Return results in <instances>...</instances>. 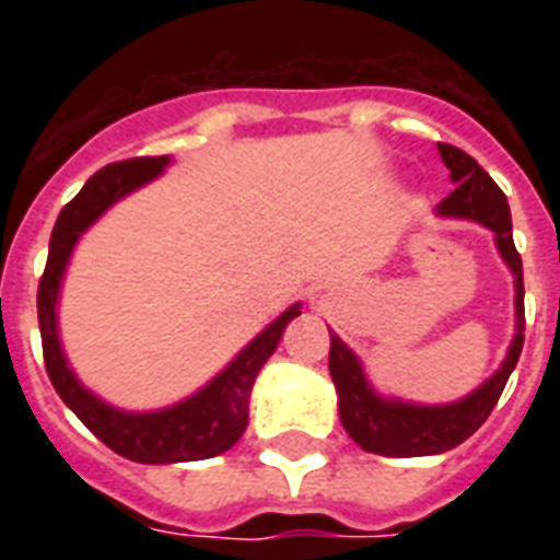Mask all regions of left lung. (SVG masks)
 Segmentation results:
<instances>
[{
    "label": "left lung",
    "instance_id": "obj_1",
    "mask_svg": "<svg viewBox=\"0 0 560 560\" xmlns=\"http://www.w3.org/2000/svg\"><path fill=\"white\" fill-rule=\"evenodd\" d=\"M442 162L451 171L453 194H447L435 214L439 218L470 220L494 232V244L500 258L514 276V337L509 342L505 360L500 363L486 383L468 392L465 398L451 404H416V400L383 395L372 386L360 358L328 328L331 334V351H328V372L337 386V407L346 433L366 453L377 456H435V453L453 451L456 444L477 433L482 421L491 416L497 400L503 395L505 381L514 372L523 351V261L514 249L512 237V211L494 179L479 168V162L453 144H439Z\"/></svg>",
    "mask_w": 560,
    "mask_h": 560
}]
</instances>
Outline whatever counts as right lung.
I'll return each instance as SVG.
<instances>
[{
	"label": "right lung",
	"instance_id": "add662e5",
	"mask_svg": "<svg viewBox=\"0 0 560 560\" xmlns=\"http://www.w3.org/2000/svg\"><path fill=\"white\" fill-rule=\"evenodd\" d=\"M168 165L171 156H144V160L116 162L92 174L78 197L66 202L63 211L57 214L55 232L48 241L46 272L37 290L39 337H43L48 381L63 398L66 407L72 409L109 451H116L125 459L142 462V465H174V462L211 459V456L226 453L249 424V395H253L255 377L276 351L284 328L302 314V302L290 305L255 340L246 342L206 386L171 407L133 412V409L113 407L83 386L81 377L69 366L63 342H60V323H57L66 267L72 261L81 235L101 214H107L127 194L139 191L162 177V171Z\"/></svg>",
	"mask_w": 560,
	"mask_h": 560
}]
</instances>
